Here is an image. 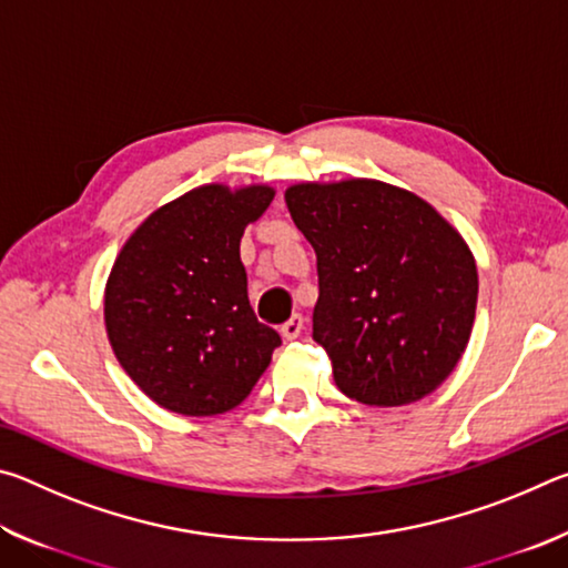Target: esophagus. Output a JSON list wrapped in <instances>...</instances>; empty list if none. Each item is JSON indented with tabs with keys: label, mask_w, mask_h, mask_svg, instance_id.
Segmentation results:
<instances>
[{
	"label": "esophagus",
	"mask_w": 568,
	"mask_h": 568,
	"mask_svg": "<svg viewBox=\"0 0 568 568\" xmlns=\"http://www.w3.org/2000/svg\"><path fill=\"white\" fill-rule=\"evenodd\" d=\"M301 333H303V318H301V315H293L291 321H285L281 325V335H283L285 341H295Z\"/></svg>",
	"instance_id": "1"
}]
</instances>
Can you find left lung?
Wrapping results in <instances>:
<instances>
[{
	"mask_svg": "<svg viewBox=\"0 0 568 568\" xmlns=\"http://www.w3.org/2000/svg\"><path fill=\"white\" fill-rule=\"evenodd\" d=\"M285 203L318 257L313 341L335 386L378 408L430 396L474 331L478 271L464 235L416 192L371 178L295 182Z\"/></svg>",
	"mask_w": 568,
	"mask_h": 568,
	"instance_id": "8db88e82",
	"label": "left lung"
}]
</instances>
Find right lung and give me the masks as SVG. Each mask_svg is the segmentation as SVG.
Segmentation results:
<instances>
[{
    "label": "right lung",
    "instance_id": "right-lung-1",
    "mask_svg": "<svg viewBox=\"0 0 568 568\" xmlns=\"http://www.w3.org/2000/svg\"><path fill=\"white\" fill-rule=\"evenodd\" d=\"M275 187H192L142 220L104 285V328L122 371L160 408L217 416L247 398L281 335L247 301L240 237Z\"/></svg>",
    "mask_w": 568,
    "mask_h": 568
}]
</instances>
